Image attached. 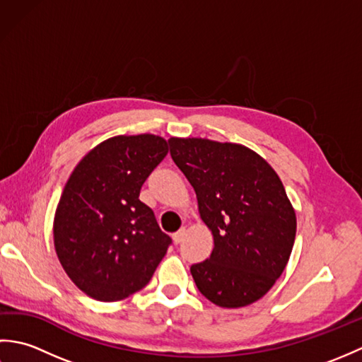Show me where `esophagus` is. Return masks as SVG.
Segmentation results:
<instances>
[{
  "label": "esophagus",
  "mask_w": 362,
  "mask_h": 362,
  "mask_svg": "<svg viewBox=\"0 0 362 362\" xmlns=\"http://www.w3.org/2000/svg\"><path fill=\"white\" fill-rule=\"evenodd\" d=\"M183 236H185V228H180L179 232H175V233L173 235V240H174L175 244H179V243L183 240Z\"/></svg>",
  "instance_id": "obj_1"
}]
</instances>
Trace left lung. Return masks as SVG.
Here are the masks:
<instances>
[{
    "label": "left lung",
    "mask_w": 362,
    "mask_h": 362,
    "mask_svg": "<svg viewBox=\"0 0 362 362\" xmlns=\"http://www.w3.org/2000/svg\"><path fill=\"white\" fill-rule=\"evenodd\" d=\"M169 146L213 235L210 258L191 266L197 289L222 308L257 302L283 274L296 240V210L279 174L238 143L171 136Z\"/></svg>",
    "instance_id": "8db88e82"
}]
</instances>
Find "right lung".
<instances>
[{
    "mask_svg": "<svg viewBox=\"0 0 362 362\" xmlns=\"http://www.w3.org/2000/svg\"><path fill=\"white\" fill-rule=\"evenodd\" d=\"M163 136L117 135L82 157L52 222L64 271L83 294L118 302L149 283L171 238L138 196L168 153Z\"/></svg>",
    "mask_w": 362,
    "mask_h": 362,
    "instance_id": "right-lung-1",
    "label": "right lung"
}]
</instances>
